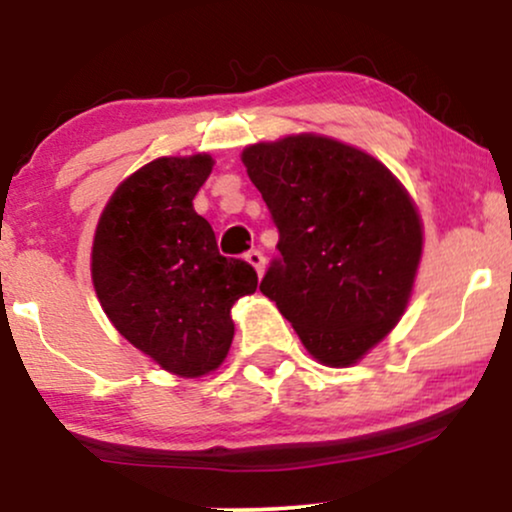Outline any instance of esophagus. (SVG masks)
I'll return each instance as SVG.
<instances>
[{
  "mask_svg": "<svg viewBox=\"0 0 512 512\" xmlns=\"http://www.w3.org/2000/svg\"><path fill=\"white\" fill-rule=\"evenodd\" d=\"M245 260H248L252 267H255L257 276H262V272H264V255H262V250H250L248 255H245Z\"/></svg>",
  "mask_w": 512,
  "mask_h": 512,
  "instance_id": "1",
  "label": "esophagus"
}]
</instances>
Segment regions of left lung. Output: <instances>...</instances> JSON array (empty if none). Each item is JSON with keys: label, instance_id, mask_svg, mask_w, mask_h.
I'll use <instances>...</instances> for the list:
<instances>
[{"label": "left lung", "instance_id": "left-lung-1", "mask_svg": "<svg viewBox=\"0 0 512 512\" xmlns=\"http://www.w3.org/2000/svg\"><path fill=\"white\" fill-rule=\"evenodd\" d=\"M243 163L279 228L260 291L317 361L351 366L407 308L419 211L378 158L320 134L252 144Z\"/></svg>", "mask_w": 512, "mask_h": 512}]
</instances>
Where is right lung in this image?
Segmentation results:
<instances>
[{
    "instance_id": "obj_1",
    "label": "right lung",
    "mask_w": 512,
    "mask_h": 512,
    "mask_svg": "<svg viewBox=\"0 0 512 512\" xmlns=\"http://www.w3.org/2000/svg\"><path fill=\"white\" fill-rule=\"evenodd\" d=\"M211 156H163L113 192L91 252L96 296L115 330L168 373L216 370L233 342L231 308L257 289L248 262L223 257L192 199Z\"/></svg>"
}]
</instances>
